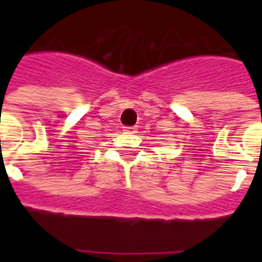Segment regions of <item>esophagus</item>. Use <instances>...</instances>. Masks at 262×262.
<instances>
[{
  "label": "esophagus",
  "instance_id": "esophagus-1",
  "mask_svg": "<svg viewBox=\"0 0 262 262\" xmlns=\"http://www.w3.org/2000/svg\"><path fill=\"white\" fill-rule=\"evenodd\" d=\"M125 132H130V133H136V126H126Z\"/></svg>",
  "mask_w": 262,
  "mask_h": 262
}]
</instances>
